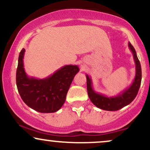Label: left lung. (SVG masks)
Instances as JSON below:
<instances>
[{
	"mask_svg": "<svg viewBox=\"0 0 150 150\" xmlns=\"http://www.w3.org/2000/svg\"><path fill=\"white\" fill-rule=\"evenodd\" d=\"M128 47L132 51L135 63V77L132 85L119 94L115 97H106L104 94L96 92L92 87V80L88 75H86L87 89L89 99L97 107L101 109L111 111H118L130 104L137 96L142 80V70L135 50L130 42L128 43Z\"/></svg>",
	"mask_w": 150,
	"mask_h": 150,
	"instance_id": "1",
	"label": "left lung"
}]
</instances>
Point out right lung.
I'll return each mask as SVG.
<instances>
[{
  "label": "right lung",
  "instance_id": "add662e5",
  "mask_svg": "<svg viewBox=\"0 0 150 150\" xmlns=\"http://www.w3.org/2000/svg\"><path fill=\"white\" fill-rule=\"evenodd\" d=\"M25 49L18 58L16 84L18 92L29 107L40 113H54L62 107L74 77L79 72L77 65L63 66L44 79L29 77L24 68Z\"/></svg>",
  "mask_w": 150,
  "mask_h": 150
}]
</instances>
